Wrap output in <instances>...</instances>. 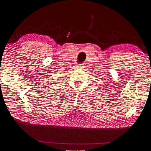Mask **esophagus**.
<instances>
[{
    "mask_svg": "<svg viewBox=\"0 0 151 151\" xmlns=\"http://www.w3.org/2000/svg\"><path fill=\"white\" fill-rule=\"evenodd\" d=\"M77 67H80V68H81V67H82V65H77Z\"/></svg>",
    "mask_w": 151,
    "mask_h": 151,
    "instance_id": "1",
    "label": "esophagus"
}]
</instances>
